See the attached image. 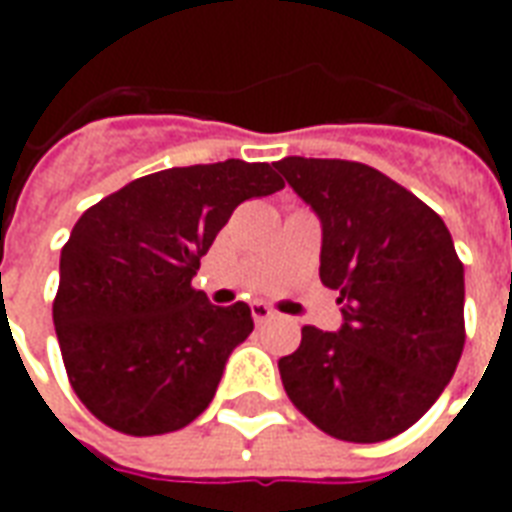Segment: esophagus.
I'll return each instance as SVG.
<instances>
[{"label": "esophagus", "instance_id": "obj_1", "mask_svg": "<svg viewBox=\"0 0 512 512\" xmlns=\"http://www.w3.org/2000/svg\"><path fill=\"white\" fill-rule=\"evenodd\" d=\"M252 318H255V323H266L274 318V310L263 301H252Z\"/></svg>", "mask_w": 512, "mask_h": 512}]
</instances>
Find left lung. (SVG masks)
Instances as JSON below:
<instances>
[{
  "mask_svg": "<svg viewBox=\"0 0 512 512\" xmlns=\"http://www.w3.org/2000/svg\"><path fill=\"white\" fill-rule=\"evenodd\" d=\"M321 216V282L340 293L343 329H301L279 359L290 403L334 439L373 444L408 430L450 384L466 343L463 263L441 216L343 158L277 161Z\"/></svg>",
  "mask_w": 512,
  "mask_h": 512,
  "instance_id": "left-lung-1",
  "label": "left lung"
}]
</instances>
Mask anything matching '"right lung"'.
<instances>
[{
	"label": "right lung",
	"mask_w": 512,
	"mask_h": 512,
	"mask_svg": "<svg viewBox=\"0 0 512 512\" xmlns=\"http://www.w3.org/2000/svg\"><path fill=\"white\" fill-rule=\"evenodd\" d=\"M282 186L271 164L227 158L136 178L82 213L62 246L54 329L90 414L161 436L208 408L255 323L244 301L213 307L191 277L235 208Z\"/></svg>",
	"instance_id": "right-lung-1"
}]
</instances>
